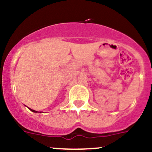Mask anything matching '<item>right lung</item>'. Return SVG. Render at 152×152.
<instances>
[{
	"label": "right lung",
	"mask_w": 152,
	"mask_h": 152,
	"mask_svg": "<svg viewBox=\"0 0 152 152\" xmlns=\"http://www.w3.org/2000/svg\"><path fill=\"white\" fill-rule=\"evenodd\" d=\"M30 109V110H31V111H33V112H35V113H37V112H38V111H35V110H33V109Z\"/></svg>",
	"instance_id": "obj_1"
}]
</instances>
